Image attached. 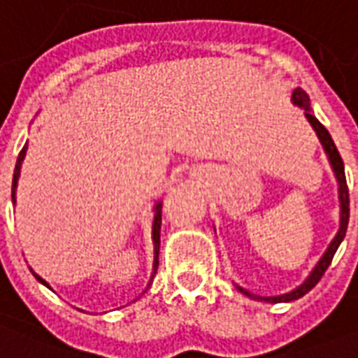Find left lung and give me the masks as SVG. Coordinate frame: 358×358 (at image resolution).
Returning <instances> with one entry per match:
<instances>
[{"label":"left lung","mask_w":358,"mask_h":358,"mask_svg":"<svg viewBox=\"0 0 358 358\" xmlns=\"http://www.w3.org/2000/svg\"><path fill=\"white\" fill-rule=\"evenodd\" d=\"M292 103L299 106L301 110H303L305 118L307 122L311 124V127L317 133L318 141H320V145L324 148L326 158L330 162V168H332L334 176H336V181H338V198H340V229H338V233L332 238V242L328 244L326 248V252L322 254V257L318 259V263L313 267V271L309 273V276L305 278L303 282L299 284L297 288H294L288 294H280V296H255L252 292H248L246 288H242L238 284H234L236 288H238L240 294H244L250 299H257V301H267V303H288V301H294V299H299L301 296H305L309 289H313L318 284V280L322 278V275L326 273V268L330 267V263L334 259V254L338 252V248H340L341 240L345 238V231H347V223H349V189H347V181H345V168H343V160H341L340 152H338V148L334 145L332 137H330V133L326 129L324 125L320 124L317 118H315V114H313L311 103H309V95L305 93L301 87H296L294 93H292Z\"/></svg>","instance_id":"8db88e82"}]
</instances>
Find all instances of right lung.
Segmentation results:
<instances>
[{
    "label": "right lung",
    "mask_w": 358,
    "mask_h": 358,
    "mask_svg": "<svg viewBox=\"0 0 358 358\" xmlns=\"http://www.w3.org/2000/svg\"><path fill=\"white\" fill-rule=\"evenodd\" d=\"M26 150H28V145H24L22 147V150H20V154H18V158H17V166H15V173H13V189H11V198H13V204L17 202V185H18V177H20V168H22V160H24V156H26ZM154 219H152V244H154V262H152V273H150V280H148L147 284V288H145V292L148 289V286L152 284V278L154 275H156V271H158V254H160V227H162V202L158 200L156 204H154ZM32 271V268H30ZM34 273V271H32ZM34 276L40 280L43 286H47V288L51 289V286L41 278L40 275H36L34 273ZM143 292V294H145Z\"/></svg>",
    "instance_id": "add662e5"
}]
</instances>
